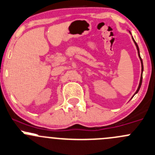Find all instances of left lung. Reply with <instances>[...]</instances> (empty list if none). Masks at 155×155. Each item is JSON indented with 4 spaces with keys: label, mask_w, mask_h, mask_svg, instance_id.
Masks as SVG:
<instances>
[{
    "label": "left lung",
    "mask_w": 155,
    "mask_h": 155,
    "mask_svg": "<svg viewBox=\"0 0 155 155\" xmlns=\"http://www.w3.org/2000/svg\"><path fill=\"white\" fill-rule=\"evenodd\" d=\"M133 42H134L135 45H136V49H137V51H138V56H139V59H140V62H141V65H142V74H141L140 81H139V87H138V88H137V90H136V93H134V95H133V96H134L135 95H136V93H137L138 92H139V89H140V87H141V85H142V72H143V63H142V59H141L140 53H139V47H138V44H136V41H135V40L133 39ZM133 97H132V98H133Z\"/></svg>",
    "instance_id": "8db88e82"
}]
</instances>
